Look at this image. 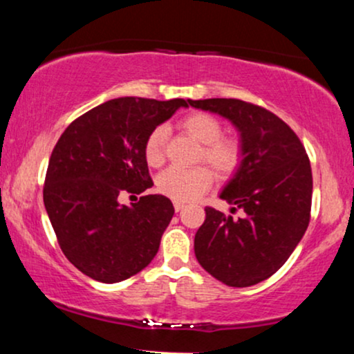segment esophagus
Segmentation results:
<instances>
[{
  "label": "esophagus",
  "mask_w": 354,
  "mask_h": 354,
  "mask_svg": "<svg viewBox=\"0 0 354 354\" xmlns=\"http://www.w3.org/2000/svg\"><path fill=\"white\" fill-rule=\"evenodd\" d=\"M185 208V203H180V201H174V209L176 211H181Z\"/></svg>",
  "instance_id": "obj_1"
}]
</instances>
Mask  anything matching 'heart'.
Masks as SVG:
<instances>
[{
    "label": "heart",
    "mask_w": 354,
    "mask_h": 354,
    "mask_svg": "<svg viewBox=\"0 0 354 354\" xmlns=\"http://www.w3.org/2000/svg\"><path fill=\"white\" fill-rule=\"evenodd\" d=\"M178 128L188 133L201 143L198 161L211 166L214 174L221 180L230 178L241 165V143L233 136H223V124L209 113L196 111L181 118ZM168 131L165 126H156L145 141V160L151 168H160L165 163ZM213 183V173L206 166L193 168H168L158 176V191L174 201H191L201 196Z\"/></svg>",
    "instance_id": "heart-1"
}]
</instances>
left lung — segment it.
I'll return each mask as SVG.
<instances>
[{"label": "left lung", "instance_id": "1", "mask_svg": "<svg viewBox=\"0 0 354 354\" xmlns=\"http://www.w3.org/2000/svg\"><path fill=\"white\" fill-rule=\"evenodd\" d=\"M191 106L218 113L241 133L243 160L221 200L231 213L206 206L194 236L198 263L234 288L270 278L301 241L310 225L313 174L310 158L296 133L274 113L233 98L188 100Z\"/></svg>", "mask_w": 354, "mask_h": 354}]
</instances>
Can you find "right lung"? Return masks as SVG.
<instances>
[{"mask_svg":"<svg viewBox=\"0 0 354 354\" xmlns=\"http://www.w3.org/2000/svg\"><path fill=\"white\" fill-rule=\"evenodd\" d=\"M181 106L188 103L180 98L109 100L59 136L44 178V208L61 251L89 278L123 281L156 256L173 203L146 194L126 206L118 198L151 188L145 141Z\"/></svg>","mask_w":354,"mask_h":354,"instance_id":"right-lung-1","label":"right lung"}]
</instances>
